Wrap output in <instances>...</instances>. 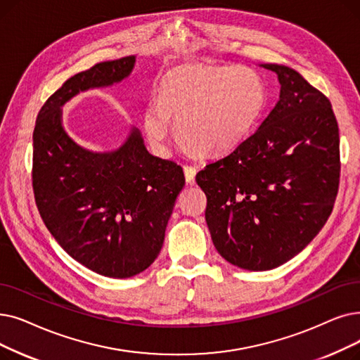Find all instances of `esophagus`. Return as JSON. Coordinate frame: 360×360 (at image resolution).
Returning a JSON list of instances; mask_svg holds the SVG:
<instances>
[{"label": "esophagus", "mask_w": 360, "mask_h": 360, "mask_svg": "<svg viewBox=\"0 0 360 360\" xmlns=\"http://www.w3.org/2000/svg\"><path fill=\"white\" fill-rule=\"evenodd\" d=\"M184 174H185V179L186 184L194 185L195 184V174H197V169L194 166H184Z\"/></svg>", "instance_id": "esophagus-1"}]
</instances>
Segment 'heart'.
I'll return each instance as SVG.
<instances>
[{"label": "heart", "mask_w": 360, "mask_h": 360, "mask_svg": "<svg viewBox=\"0 0 360 360\" xmlns=\"http://www.w3.org/2000/svg\"><path fill=\"white\" fill-rule=\"evenodd\" d=\"M266 103L262 76L245 66L182 65L160 79L158 100L147 104L143 131L154 154L167 158L176 122L178 138L201 155L240 147Z\"/></svg>", "instance_id": "1"}]
</instances>
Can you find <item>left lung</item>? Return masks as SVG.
I'll return each mask as SVG.
<instances>
[{
    "label": "left lung",
    "mask_w": 360,
    "mask_h": 360,
    "mask_svg": "<svg viewBox=\"0 0 360 360\" xmlns=\"http://www.w3.org/2000/svg\"><path fill=\"white\" fill-rule=\"evenodd\" d=\"M262 66L278 75V103L240 147L195 176L216 250L248 271L274 269L316 237L341 167L331 101L294 69Z\"/></svg>",
    "instance_id": "left-lung-1"
}]
</instances>
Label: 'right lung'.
Returning <instances> with one entry per match:
<instances>
[{"mask_svg": "<svg viewBox=\"0 0 360 360\" xmlns=\"http://www.w3.org/2000/svg\"><path fill=\"white\" fill-rule=\"evenodd\" d=\"M134 63L128 56L76 73L45 101L34 129L32 186L46 229L76 262L108 278L134 276L159 256L184 172L151 155L138 129L116 151L82 148L61 127L60 107L79 91L120 82Z\"/></svg>", "mask_w": 360, "mask_h": 360, "instance_id": "1", "label": "right lung"}]
</instances>
